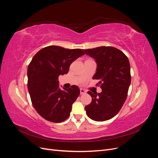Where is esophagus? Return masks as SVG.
I'll list each match as a JSON object with an SVG mask.
<instances>
[{
	"instance_id": "obj_1",
	"label": "esophagus",
	"mask_w": 158,
	"mask_h": 158,
	"mask_svg": "<svg viewBox=\"0 0 158 158\" xmlns=\"http://www.w3.org/2000/svg\"><path fill=\"white\" fill-rule=\"evenodd\" d=\"M80 94L81 95H83V94H85V93H86V92H85V90L83 88H80Z\"/></svg>"
}]
</instances>
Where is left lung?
<instances>
[{
  "instance_id": "1",
  "label": "left lung",
  "mask_w": 158,
  "mask_h": 158,
  "mask_svg": "<svg viewBox=\"0 0 158 158\" xmlns=\"http://www.w3.org/2000/svg\"><path fill=\"white\" fill-rule=\"evenodd\" d=\"M84 51L96 62L93 78L99 80L102 89L101 93L88 92L92 100L85 107V111L94 121L109 120L118 113L127 99L131 82L130 63L127 56L115 47L102 46Z\"/></svg>"
}]
</instances>
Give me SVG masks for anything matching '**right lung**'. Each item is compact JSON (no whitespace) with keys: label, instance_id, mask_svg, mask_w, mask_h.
Here are the masks:
<instances>
[{"label":"right lung","instance_id":"right-lung-1","mask_svg":"<svg viewBox=\"0 0 158 158\" xmlns=\"http://www.w3.org/2000/svg\"><path fill=\"white\" fill-rule=\"evenodd\" d=\"M84 55L80 49H69L55 45L44 47L33 57L27 68V88L33 107L40 115L53 123L70 116L80 89L72 85L59 88V76L67 74L71 63Z\"/></svg>","mask_w":158,"mask_h":158}]
</instances>
